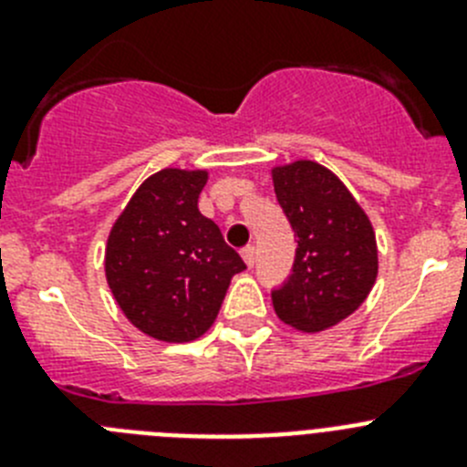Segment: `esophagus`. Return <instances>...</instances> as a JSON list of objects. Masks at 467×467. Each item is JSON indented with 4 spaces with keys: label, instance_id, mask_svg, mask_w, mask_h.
I'll list each match as a JSON object with an SVG mask.
<instances>
[{
    "label": "esophagus",
    "instance_id": "1",
    "mask_svg": "<svg viewBox=\"0 0 467 467\" xmlns=\"http://www.w3.org/2000/svg\"><path fill=\"white\" fill-rule=\"evenodd\" d=\"M241 257L245 259L247 266H254V262H257V250H254V245H245V247H243Z\"/></svg>",
    "mask_w": 467,
    "mask_h": 467
}]
</instances>
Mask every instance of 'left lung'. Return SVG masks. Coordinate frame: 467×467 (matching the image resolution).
Masks as SVG:
<instances>
[{"instance_id": "8db88e82", "label": "left lung", "mask_w": 467, "mask_h": 467, "mask_svg": "<svg viewBox=\"0 0 467 467\" xmlns=\"http://www.w3.org/2000/svg\"><path fill=\"white\" fill-rule=\"evenodd\" d=\"M274 189L296 236L295 264L271 290L283 323L320 332L348 317L377 280L374 229L339 177L313 161L275 168Z\"/></svg>"}]
</instances>
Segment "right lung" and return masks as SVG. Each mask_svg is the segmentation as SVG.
<instances>
[{
	"instance_id": "obj_1",
	"label": "right lung",
	"mask_w": 467,
	"mask_h": 467,
	"mask_svg": "<svg viewBox=\"0 0 467 467\" xmlns=\"http://www.w3.org/2000/svg\"><path fill=\"white\" fill-rule=\"evenodd\" d=\"M205 171L166 168L144 180L107 241L109 290L126 317L161 341H193L245 269L220 226L198 210Z\"/></svg>"
}]
</instances>
